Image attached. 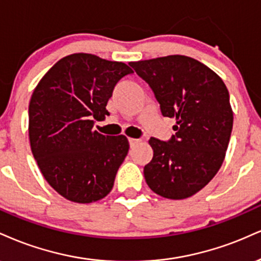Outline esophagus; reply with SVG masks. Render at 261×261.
<instances>
[{"instance_id":"1","label":"esophagus","mask_w":261,"mask_h":261,"mask_svg":"<svg viewBox=\"0 0 261 261\" xmlns=\"http://www.w3.org/2000/svg\"><path fill=\"white\" fill-rule=\"evenodd\" d=\"M128 140H129V145L130 146H134V145H136V144H138V143L140 142L139 139H134V138H129V139H128Z\"/></svg>"}]
</instances>
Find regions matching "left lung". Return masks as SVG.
Listing matches in <instances>:
<instances>
[{"mask_svg":"<svg viewBox=\"0 0 261 261\" xmlns=\"http://www.w3.org/2000/svg\"><path fill=\"white\" fill-rule=\"evenodd\" d=\"M129 66L151 88L162 116L176 119L170 140L150 138L154 156L144 167L146 183L164 198L192 197L225 159L233 125L227 88L209 67L180 55Z\"/></svg>","mask_w":261,"mask_h":261,"instance_id":"8db88e82","label":"left lung"}]
</instances>
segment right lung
<instances>
[{"label":"right lung","mask_w":261,"mask_h":261,"mask_svg":"<svg viewBox=\"0 0 261 261\" xmlns=\"http://www.w3.org/2000/svg\"><path fill=\"white\" fill-rule=\"evenodd\" d=\"M132 73L125 63L73 54L36 85L29 103L30 146L42 176L63 198L88 204L111 192L129 143L93 125L110 115L113 89Z\"/></svg>","instance_id":"right-lung-1"}]
</instances>
